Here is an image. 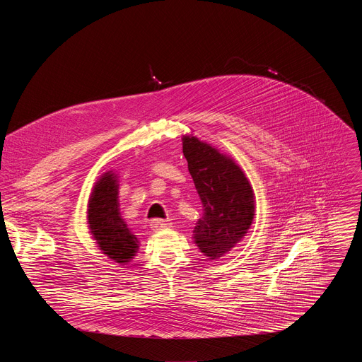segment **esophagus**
Masks as SVG:
<instances>
[{"label":"esophagus","mask_w":362,"mask_h":362,"mask_svg":"<svg viewBox=\"0 0 362 362\" xmlns=\"http://www.w3.org/2000/svg\"><path fill=\"white\" fill-rule=\"evenodd\" d=\"M170 226L169 222L166 221H162V219H154L150 222V228L153 232H159V230H163V229H168Z\"/></svg>","instance_id":"1"}]
</instances>
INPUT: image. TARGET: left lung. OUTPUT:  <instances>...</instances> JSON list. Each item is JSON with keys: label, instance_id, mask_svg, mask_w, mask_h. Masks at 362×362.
<instances>
[{"label": "left lung", "instance_id": "1", "mask_svg": "<svg viewBox=\"0 0 362 362\" xmlns=\"http://www.w3.org/2000/svg\"><path fill=\"white\" fill-rule=\"evenodd\" d=\"M183 154L203 206L193 242L208 259H219L247 233L255 216V193L229 154L194 134H183Z\"/></svg>", "mask_w": 362, "mask_h": 362}]
</instances>
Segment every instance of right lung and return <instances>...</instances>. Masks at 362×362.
Masks as SVG:
<instances>
[{
    "mask_svg": "<svg viewBox=\"0 0 362 362\" xmlns=\"http://www.w3.org/2000/svg\"><path fill=\"white\" fill-rule=\"evenodd\" d=\"M87 225L97 247L110 261L127 265L139 250V239L120 214L119 176L103 173L94 183L87 203Z\"/></svg>",
    "mask_w": 362,
    "mask_h": 362,
    "instance_id": "right-lung-1",
    "label": "right lung"
}]
</instances>
